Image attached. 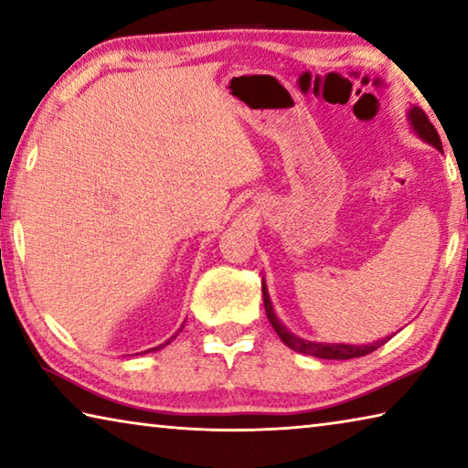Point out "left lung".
<instances>
[{
  "label": "left lung",
  "mask_w": 468,
  "mask_h": 468,
  "mask_svg": "<svg viewBox=\"0 0 468 468\" xmlns=\"http://www.w3.org/2000/svg\"><path fill=\"white\" fill-rule=\"evenodd\" d=\"M409 122H410V125H413V130L419 138L425 140L427 144L438 148L440 153H443L438 130H435L433 123L427 120V115L423 113L421 107H410ZM262 292H264L266 315H268V320H271L274 332L281 336L284 345L297 353L312 355V357H318V359H340L343 361V359H355V357H363V355L374 353L376 348H379L384 343L390 340V336H388V338L378 340V343H371V345H324V343H312V340H303V338L292 335V332L287 326H282L281 320L276 318V314L272 310V301H271V297H268V289H266L264 281H262Z\"/></svg>",
  "instance_id": "obj_1"
}]
</instances>
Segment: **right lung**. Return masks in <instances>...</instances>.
<instances>
[{
	"label": "right lung",
	"instance_id": "1",
	"mask_svg": "<svg viewBox=\"0 0 468 468\" xmlns=\"http://www.w3.org/2000/svg\"><path fill=\"white\" fill-rule=\"evenodd\" d=\"M173 338H176V336H171V338H169V340H167V343H163V345H158V346H154V348H148V351H158V348H161V346H165V345H169V343H171V340H173ZM148 351H144V353H148Z\"/></svg>",
	"mask_w": 468,
	"mask_h": 468
}]
</instances>
